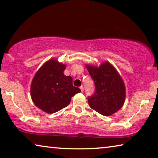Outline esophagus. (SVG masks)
Segmentation results:
<instances>
[{
  "label": "esophagus",
  "mask_w": 158,
  "mask_h": 158,
  "mask_svg": "<svg viewBox=\"0 0 158 158\" xmlns=\"http://www.w3.org/2000/svg\"><path fill=\"white\" fill-rule=\"evenodd\" d=\"M80 89H81V92H84V86H83V85H81V86H80Z\"/></svg>",
  "instance_id": "34e87169"
}]
</instances>
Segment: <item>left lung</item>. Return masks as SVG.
<instances>
[{"label":"left lung","mask_w":158,"mask_h":158,"mask_svg":"<svg viewBox=\"0 0 158 158\" xmlns=\"http://www.w3.org/2000/svg\"><path fill=\"white\" fill-rule=\"evenodd\" d=\"M95 85V92L88 97L90 107L104 116H110L124 105L125 85L122 77L110 63L104 62L99 67L86 65Z\"/></svg>","instance_id":"obj_1"}]
</instances>
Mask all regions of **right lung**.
Wrapping results in <instances>:
<instances>
[{"instance_id":"right-lung-1","label":"right lung","mask_w":158,"mask_h":158,"mask_svg":"<svg viewBox=\"0 0 158 158\" xmlns=\"http://www.w3.org/2000/svg\"><path fill=\"white\" fill-rule=\"evenodd\" d=\"M65 65L55 59L45 62L34 75L31 84V99L37 107L54 113L68 106L72 97L80 93L73 85V78L64 75Z\"/></svg>"}]
</instances>
